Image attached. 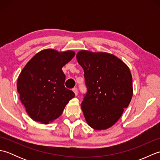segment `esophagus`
Here are the masks:
<instances>
[{"label": "esophagus", "mask_w": 160, "mask_h": 160, "mask_svg": "<svg viewBox=\"0 0 160 160\" xmlns=\"http://www.w3.org/2000/svg\"><path fill=\"white\" fill-rule=\"evenodd\" d=\"M73 91L74 92V93H75V95H76V96H78V89H77V88H73Z\"/></svg>", "instance_id": "34e87169"}]
</instances>
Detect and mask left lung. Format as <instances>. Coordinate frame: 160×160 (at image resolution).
<instances>
[{
  "mask_svg": "<svg viewBox=\"0 0 160 160\" xmlns=\"http://www.w3.org/2000/svg\"><path fill=\"white\" fill-rule=\"evenodd\" d=\"M76 58L84 69L87 88L81 103L87 124L99 131L110 128L131 100L130 69L120 58L106 52L81 50Z\"/></svg>",
  "mask_w": 160,
  "mask_h": 160,
  "instance_id": "obj_1",
  "label": "left lung"
}]
</instances>
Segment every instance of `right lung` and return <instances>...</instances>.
<instances>
[{"label": "right lung", "instance_id": "right-lung-1", "mask_svg": "<svg viewBox=\"0 0 160 160\" xmlns=\"http://www.w3.org/2000/svg\"><path fill=\"white\" fill-rule=\"evenodd\" d=\"M73 51L58 52L47 49L36 53L23 68L17 81L20 100L33 120L49 124L62 113L75 97L64 87L62 70L73 58Z\"/></svg>", "mask_w": 160, "mask_h": 160}]
</instances>
